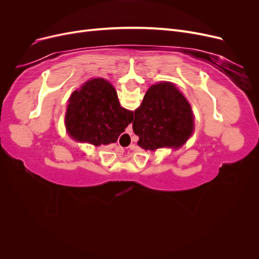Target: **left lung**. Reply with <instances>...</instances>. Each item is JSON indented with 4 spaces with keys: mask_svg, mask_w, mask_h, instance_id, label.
<instances>
[{
    "mask_svg": "<svg viewBox=\"0 0 259 259\" xmlns=\"http://www.w3.org/2000/svg\"><path fill=\"white\" fill-rule=\"evenodd\" d=\"M133 131L146 150L183 146L193 131L191 107L175 86L163 82L148 90L135 110Z\"/></svg>",
    "mask_w": 259,
    "mask_h": 259,
    "instance_id": "obj_1",
    "label": "left lung"
}]
</instances>
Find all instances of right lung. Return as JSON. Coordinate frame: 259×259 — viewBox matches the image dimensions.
Returning <instances> with one entry per match:
<instances>
[{
	"instance_id": "obj_1",
	"label": "right lung",
	"mask_w": 259,
	"mask_h": 259,
	"mask_svg": "<svg viewBox=\"0 0 259 259\" xmlns=\"http://www.w3.org/2000/svg\"><path fill=\"white\" fill-rule=\"evenodd\" d=\"M133 111L120 106L113 86L104 79L90 80L72 93L66 126L72 138L94 146L115 143L133 122Z\"/></svg>"
}]
</instances>
